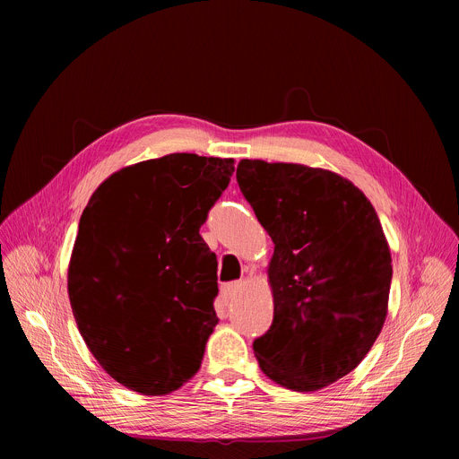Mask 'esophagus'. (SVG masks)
<instances>
[{
  "mask_svg": "<svg viewBox=\"0 0 459 459\" xmlns=\"http://www.w3.org/2000/svg\"><path fill=\"white\" fill-rule=\"evenodd\" d=\"M238 289H239V283H227V285H223V289H221V298L229 303L232 298H234V294L238 292Z\"/></svg>",
  "mask_w": 459,
  "mask_h": 459,
  "instance_id": "obj_1",
  "label": "esophagus"
}]
</instances>
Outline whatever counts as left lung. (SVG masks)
Masks as SVG:
<instances>
[{"label":"left lung","instance_id":"8db88e82","mask_svg":"<svg viewBox=\"0 0 459 459\" xmlns=\"http://www.w3.org/2000/svg\"><path fill=\"white\" fill-rule=\"evenodd\" d=\"M236 179L274 241L271 329L254 340L273 381L312 392L352 372L386 317L392 259L365 194L331 170L241 160Z\"/></svg>","mask_w":459,"mask_h":459}]
</instances>
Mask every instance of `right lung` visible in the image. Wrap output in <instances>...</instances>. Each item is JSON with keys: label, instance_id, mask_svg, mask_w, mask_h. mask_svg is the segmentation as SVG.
<instances>
[{"label": "right lung", "instance_id": "1", "mask_svg": "<svg viewBox=\"0 0 459 459\" xmlns=\"http://www.w3.org/2000/svg\"><path fill=\"white\" fill-rule=\"evenodd\" d=\"M234 160L169 154L107 178L85 207L69 298L89 351L117 383L167 394L198 372L218 325L216 254L200 236Z\"/></svg>", "mask_w": 459, "mask_h": 459}]
</instances>
